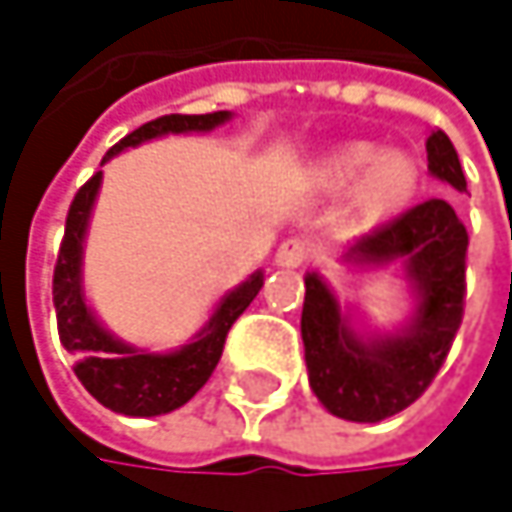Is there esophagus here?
I'll use <instances>...</instances> for the list:
<instances>
[{"label": "esophagus", "instance_id": "esophagus-1", "mask_svg": "<svg viewBox=\"0 0 512 512\" xmlns=\"http://www.w3.org/2000/svg\"><path fill=\"white\" fill-rule=\"evenodd\" d=\"M308 257H311V243L305 237H287L275 252V263L293 269V266H302Z\"/></svg>", "mask_w": 512, "mask_h": 512}]
</instances>
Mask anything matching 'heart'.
<instances>
[{
  "mask_svg": "<svg viewBox=\"0 0 512 512\" xmlns=\"http://www.w3.org/2000/svg\"><path fill=\"white\" fill-rule=\"evenodd\" d=\"M329 186L353 187V207L367 219H382L403 210L421 180L418 159L406 151H379L373 142H350L320 165Z\"/></svg>",
  "mask_w": 512,
  "mask_h": 512,
  "instance_id": "b5f03b06",
  "label": "heart"
}]
</instances>
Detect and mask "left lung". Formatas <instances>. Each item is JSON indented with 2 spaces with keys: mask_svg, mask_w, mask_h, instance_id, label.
Instances as JSON below:
<instances>
[{
  "mask_svg": "<svg viewBox=\"0 0 512 512\" xmlns=\"http://www.w3.org/2000/svg\"><path fill=\"white\" fill-rule=\"evenodd\" d=\"M430 171L465 192L460 156L436 127L427 136ZM468 231L445 198H430L373 228L350 249L353 260H406L421 293L418 317L400 338L361 344L341 323L338 302L320 275H305L302 341L311 391L347 421H382L412 406L451 353L465 311Z\"/></svg>",
  "mask_w": 512,
  "mask_h": 512,
  "instance_id": "1",
  "label": "left lung"
}]
</instances>
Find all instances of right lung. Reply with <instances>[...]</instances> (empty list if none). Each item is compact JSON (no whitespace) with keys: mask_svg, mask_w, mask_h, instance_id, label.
Segmentation results:
<instances>
[{"mask_svg":"<svg viewBox=\"0 0 512 512\" xmlns=\"http://www.w3.org/2000/svg\"><path fill=\"white\" fill-rule=\"evenodd\" d=\"M222 121H228V112L162 115L156 121L142 124L130 136H124L118 145H112L103 156V162L130 145L148 142L162 133L213 130ZM97 189H100V171L91 174V180L79 186L67 210L64 237L58 246L55 272H52V305H55V320H58V338L76 356L73 373L79 376V382L85 385L91 397H97L112 412L151 418L192 400L195 391L213 376L225 350V338L231 326L237 323V317L252 305L257 290L263 287V275L257 272L246 284L231 290L216 308L213 320L183 350L168 353V356H154V353H139L133 347H124L121 341H115L109 332L100 329L94 314L85 308L82 287H79L82 237H85V225H88V213H91Z\"/></svg>","mask_w":512,"mask_h":512,"instance_id":"1","label":"right lung"}]
</instances>
